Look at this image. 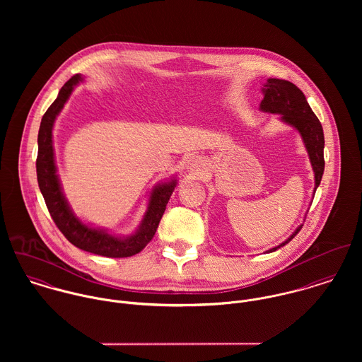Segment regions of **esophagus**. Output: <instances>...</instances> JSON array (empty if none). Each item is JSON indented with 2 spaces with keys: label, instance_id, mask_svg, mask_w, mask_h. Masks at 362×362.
<instances>
[{
  "label": "esophagus",
  "instance_id": "1",
  "mask_svg": "<svg viewBox=\"0 0 362 362\" xmlns=\"http://www.w3.org/2000/svg\"><path fill=\"white\" fill-rule=\"evenodd\" d=\"M201 167V158L198 156L189 155L185 158V168L191 173L198 171Z\"/></svg>",
  "mask_w": 362,
  "mask_h": 362
}]
</instances>
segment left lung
<instances>
[{
    "mask_svg": "<svg viewBox=\"0 0 362 362\" xmlns=\"http://www.w3.org/2000/svg\"><path fill=\"white\" fill-rule=\"evenodd\" d=\"M262 93H263V100L259 104V110L263 112L277 114L281 122L293 127L301 135V139L310 156V165L315 174V187H313V195H315L325 170V160H323L325 136H323V129L317 117L313 114L304 93L294 83L288 81L269 78L263 83ZM301 227L303 224L298 226L296 231L286 241H283L274 248L267 250L266 252L267 254L274 252L279 248L288 244L298 234Z\"/></svg>",
    "mask_w": 362,
    "mask_h": 362,
    "instance_id": "1",
    "label": "left lung"
}]
</instances>
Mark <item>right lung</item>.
Here are the masks:
<instances>
[{
    "label": "right lung",
    "instance_id": "obj_1",
    "mask_svg": "<svg viewBox=\"0 0 362 362\" xmlns=\"http://www.w3.org/2000/svg\"><path fill=\"white\" fill-rule=\"evenodd\" d=\"M82 82L83 76L81 74L74 75L61 88L57 99L42 118L37 136L39 152L36 160L39 188L54 223L71 244L86 252L107 258H128L139 254L153 238L170 197L177 187L178 178L174 175L163 182H158L152 188L148 199V209L142 217V221L129 235H115L111 234L107 228L95 227L82 221L74 213L64 195L62 185L57 174L52 145L54 122L64 108V104L68 102L69 96L72 95L74 88Z\"/></svg>",
    "mask_w": 362,
    "mask_h": 362
}]
</instances>
